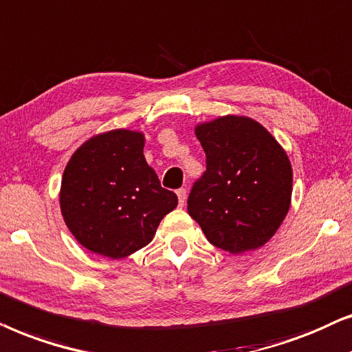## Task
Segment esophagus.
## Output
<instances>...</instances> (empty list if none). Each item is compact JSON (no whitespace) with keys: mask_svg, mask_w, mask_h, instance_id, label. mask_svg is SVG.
<instances>
[{"mask_svg":"<svg viewBox=\"0 0 352 352\" xmlns=\"http://www.w3.org/2000/svg\"><path fill=\"white\" fill-rule=\"evenodd\" d=\"M177 196H179V206H180V208H184L185 203H186V190L185 188L177 190Z\"/></svg>","mask_w":352,"mask_h":352,"instance_id":"34e87169","label":"esophagus"}]
</instances>
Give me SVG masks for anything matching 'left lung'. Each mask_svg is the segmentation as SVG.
<instances>
[{"instance_id": "left-lung-1", "label": "left lung", "mask_w": 352, "mask_h": 352, "mask_svg": "<svg viewBox=\"0 0 352 352\" xmlns=\"http://www.w3.org/2000/svg\"><path fill=\"white\" fill-rule=\"evenodd\" d=\"M206 172L188 196V214L220 250L264 246L287 217L293 170L280 143L259 122L223 116L198 124Z\"/></svg>"}]
</instances>
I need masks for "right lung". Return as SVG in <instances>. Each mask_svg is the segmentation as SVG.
Segmentation results:
<instances>
[{
  "label": "right lung",
  "mask_w": 352,
  "mask_h": 352,
  "mask_svg": "<svg viewBox=\"0 0 352 352\" xmlns=\"http://www.w3.org/2000/svg\"><path fill=\"white\" fill-rule=\"evenodd\" d=\"M144 135L117 129L95 135L72 154L59 204L75 240L95 254L122 259L151 243L179 204L143 156Z\"/></svg>",
  "instance_id": "obj_1"
}]
</instances>
